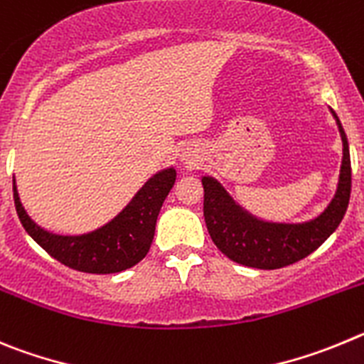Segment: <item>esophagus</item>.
<instances>
[{
    "label": "esophagus",
    "instance_id": "1",
    "mask_svg": "<svg viewBox=\"0 0 364 364\" xmlns=\"http://www.w3.org/2000/svg\"><path fill=\"white\" fill-rule=\"evenodd\" d=\"M183 159H185L186 163H192V161H194V159H188V158H186V156H185V158H183Z\"/></svg>",
    "mask_w": 364,
    "mask_h": 364
}]
</instances>
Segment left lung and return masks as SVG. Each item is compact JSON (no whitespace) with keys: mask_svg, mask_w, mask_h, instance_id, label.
Segmentation results:
<instances>
[{"mask_svg":"<svg viewBox=\"0 0 364 364\" xmlns=\"http://www.w3.org/2000/svg\"><path fill=\"white\" fill-rule=\"evenodd\" d=\"M343 139V163L337 192L326 210L316 219L299 225L267 223L243 210L214 178H203L206 228L215 247L228 259L263 270H276L297 263L325 243L333 234L348 208L352 190L348 139L341 121L332 110Z\"/></svg>","mask_w":364,"mask_h":364,"instance_id":"1","label":"left lung"}]
</instances>
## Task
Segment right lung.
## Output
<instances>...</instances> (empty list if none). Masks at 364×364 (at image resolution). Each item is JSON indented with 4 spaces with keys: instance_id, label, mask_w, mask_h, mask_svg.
Returning a JSON list of instances; mask_svg holds the SVG:
<instances>
[{
    "instance_id": "1",
    "label": "right lung",
    "mask_w": 364,
    "mask_h": 364,
    "mask_svg": "<svg viewBox=\"0 0 364 364\" xmlns=\"http://www.w3.org/2000/svg\"><path fill=\"white\" fill-rule=\"evenodd\" d=\"M12 183L19 221L48 255L87 274H116L139 263L149 252L163 201L176 183V170L158 172L112 221L83 235H58L38 227L19 201L16 179Z\"/></svg>"
}]
</instances>
